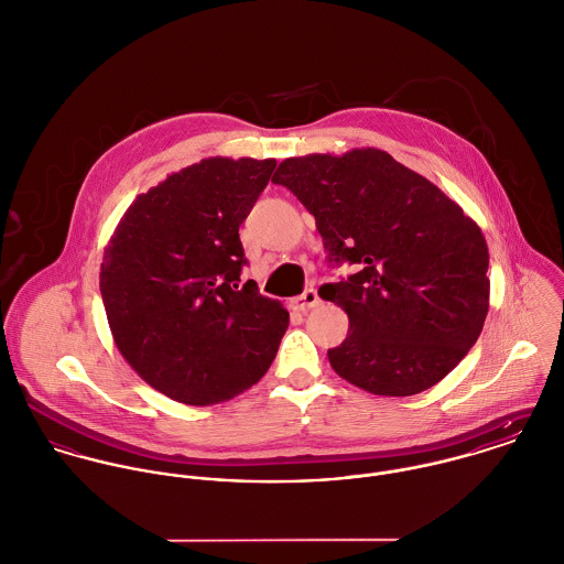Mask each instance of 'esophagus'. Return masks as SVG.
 Masks as SVG:
<instances>
[{
	"label": "esophagus",
	"instance_id": "34e87169",
	"mask_svg": "<svg viewBox=\"0 0 564 564\" xmlns=\"http://www.w3.org/2000/svg\"><path fill=\"white\" fill-rule=\"evenodd\" d=\"M317 303H319V296H317V292H315L313 288L305 290L301 296H294V299L290 301L292 310H296V312H310Z\"/></svg>",
	"mask_w": 564,
	"mask_h": 564
}]
</instances>
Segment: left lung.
<instances>
[{
  "instance_id": "left-lung-1",
  "label": "left lung",
  "mask_w": 564,
  "mask_h": 564,
  "mask_svg": "<svg viewBox=\"0 0 564 564\" xmlns=\"http://www.w3.org/2000/svg\"><path fill=\"white\" fill-rule=\"evenodd\" d=\"M274 184L310 209L330 263L357 272L319 296L348 313L330 368L376 395H413L449 375L489 312L480 227L426 177L380 149L279 164Z\"/></svg>"
}]
</instances>
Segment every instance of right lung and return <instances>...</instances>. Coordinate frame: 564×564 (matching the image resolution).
Returning a JSON list of instances; mask_svg holds the SVG:
<instances>
[{"label": "right lung", "mask_w": 564, "mask_h": 564, "mask_svg": "<svg viewBox=\"0 0 564 564\" xmlns=\"http://www.w3.org/2000/svg\"><path fill=\"white\" fill-rule=\"evenodd\" d=\"M276 160L207 158L138 194L99 272L119 352L160 393L209 406L268 372L290 313L240 281V225Z\"/></svg>", "instance_id": "1"}]
</instances>
